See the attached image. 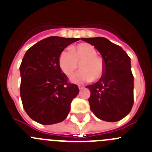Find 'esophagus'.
<instances>
[{"mask_svg": "<svg viewBox=\"0 0 152 152\" xmlns=\"http://www.w3.org/2000/svg\"><path fill=\"white\" fill-rule=\"evenodd\" d=\"M78 87H79V90H82L83 88H84V86H82V85H79V86H78Z\"/></svg>", "mask_w": 152, "mask_h": 152, "instance_id": "esophagus-1", "label": "esophagus"}]
</instances>
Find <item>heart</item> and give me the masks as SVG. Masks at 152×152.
<instances>
[{"instance_id": "obj_1", "label": "heart", "mask_w": 152, "mask_h": 152, "mask_svg": "<svg viewBox=\"0 0 152 152\" xmlns=\"http://www.w3.org/2000/svg\"><path fill=\"white\" fill-rule=\"evenodd\" d=\"M71 52L65 50L60 54L58 64L66 76H73L80 64V70L72 81L75 83L90 82L99 79L104 73V64L97 56L96 49L88 43H82L70 48Z\"/></svg>"}]
</instances>
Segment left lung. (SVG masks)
Segmentation results:
<instances>
[{"label":"left lung","mask_w":152,"mask_h":152,"mask_svg":"<svg viewBox=\"0 0 152 152\" xmlns=\"http://www.w3.org/2000/svg\"><path fill=\"white\" fill-rule=\"evenodd\" d=\"M102 54L104 73L99 81L87 86L90 109L100 120L116 122L125 117L133 105L131 60L120 46L103 37L82 38Z\"/></svg>","instance_id":"obj_1"}]
</instances>
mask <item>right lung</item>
I'll use <instances>...</instances> for the list:
<instances>
[{"label": "right lung", "instance_id": "obj_1", "mask_svg": "<svg viewBox=\"0 0 152 152\" xmlns=\"http://www.w3.org/2000/svg\"><path fill=\"white\" fill-rule=\"evenodd\" d=\"M79 38L50 36L30 48L20 67V96L30 118L44 125L66 118L79 88L67 82L58 64L60 54Z\"/></svg>", "mask_w": 152, "mask_h": 152}]
</instances>
